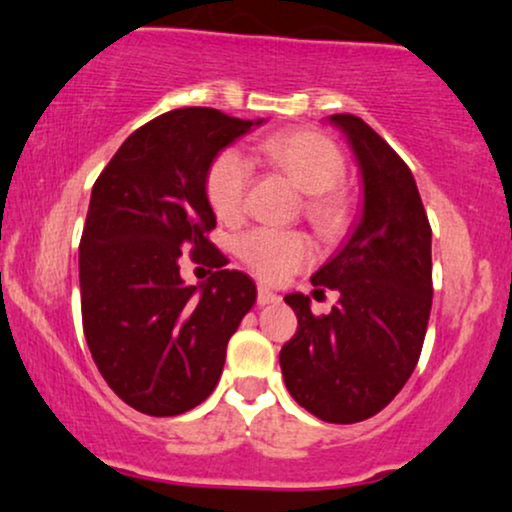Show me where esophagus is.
Returning a JSON list of instances; mask_svg holds the SVG:
<instances>
[{
    "label": "esophagus",
    "mask_w": 512,
    "mask_h": 512,
    "mask_svg": "<svg viewBox=\"0 0 512 512\" xmlns=\"http://www.w3.org/2000/svg\"><path fill=\"white\" fill-rule=\"evenodd\" d=\"M258 306H268V304H277L280 301V296H277L273 289L268 287H258V296H256Z\"/></svg>",
    "instance_id": "obj_1"
}]
</instances>
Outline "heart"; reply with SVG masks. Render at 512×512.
<instances>
[{
	"mask_svg": "<svg viewBox=\"0 0 512 512\" xmlns=\"http://www.w3.org/2000/svg\"><path fill=\"white\" fill-rule=\"evenodd\" d=\"M261 154L306 194V218L325 237L346 227L349 211L337 185L344 178V156L330 137L315 130L277 132L261 144ZM249 161L237 149L220 151L206 170V199L220 220H237L249 187ZM242 261L258 277L280 282L311 261V242L299 232L256 227L237 242Z\"/></svg>",
	"mask_w": 512,
	"mask_h": 512,
	"instance_id": "heart-1",
	"label": "heart"
}]
</instances>
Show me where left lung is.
<instances>
[{
	"instance_id": "left-lung-1",
	"label": "left lung",
	"mask_w": 512,
	"mask_h": 512,
	"mask_svg": "<svg viewBox=\"0 0 512 512\" xmlns=\"http://www.w3.org/2000/svg\"><path fill=\"white\" fill-rule=\"evenodd\" d=\"M327 121L361 170L363 208L342 249L311 277L313 287L337 289L339 304L318 318L308 296H285L299 327L280 368L301 408L351 425L380 413L418 365L432 311V227L401 156L358 116Z\"/></svg>"
}]
</instances>
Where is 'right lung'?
Listing matches in <instances>:
<instances>
[{"mask_svg": "<svg viewBox=\"0 0 512 512\" xmlns=\"http://www.w3.org/2000/svg\"><path fill=\"white\" fill-rule=\"evenodd\" d=\"M261 123L189 106L154 118L121 144L92 187L80 239L82 330L94 363L140 413L170 418L208 399L227 342L256 304L249 275L223 268L208 242L211 161ZM217 268L201 286L179 277V258Z\"/></svg>", "mask_w": 512, "mask_h": 512, "instance_id": "right-lung-1", "label": "right lung"}]
</instances>
